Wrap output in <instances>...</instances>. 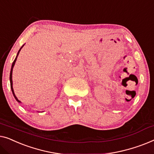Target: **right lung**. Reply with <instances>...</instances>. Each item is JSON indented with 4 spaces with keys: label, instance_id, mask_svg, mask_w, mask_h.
I'll return each instance as SVG.
<instances>
[{
    "label": "right lung",
    "instance_id": "right-lung-1",
    "mask_svg": "<svg viewBox=\"0 0 154 154\" xmlns=\"http://www.w3.org/2000/svg\"><path fill=\"white\" fill-rule=\"evenodd\" d=\"M24 45H25V44H24ZM24 45H23V46L21 47L20 49H19V51H18V53H17V54L16 58H15L14 60V61H13L12 64V67H11V70H10V87H11V89H12V94H13V96H14V97L15 100H17V102H18L19 103H21V101H20V100H19L18 98H17V96H15V94H14V89H13V86H12V84H13V83H12V70H13V68H14V66L15 62H16V60H17V56H18V55H19V52H20L21 49H22V47H23V46H24Z\"/></svg>",
    "mask_w": 154,
    "mask_h": 154
}]
</instances>
